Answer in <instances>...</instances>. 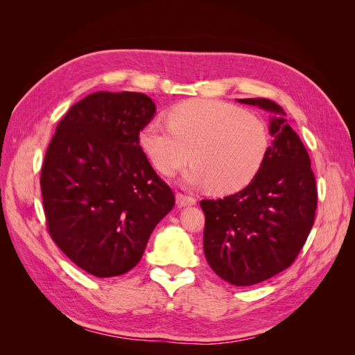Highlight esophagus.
<instances>
[{
    "label": "esophagus",
    "mask_w": 355,
    "mask_h": 355,
    "mask_svg": "<svg viewBox=\"0 0 355 355\" xmlns=\"http://www.w3.org/2000/svg\"><path fill=\"white\" fill-rule=\"evenodd\" d=\"M176 202H178V206L185 207V206H194V204L197 202V200H196V197H189V196L180 194V192H178V194H176Z\"/></svg>",
    "instance_id": "1"
}]
</instances>
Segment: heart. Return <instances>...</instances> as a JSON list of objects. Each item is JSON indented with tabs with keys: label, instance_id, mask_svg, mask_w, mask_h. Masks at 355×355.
<instances>
[{
	"label": "heart",
	"instance_id": "heart-1",
	"mask_svg": "<svg viewBox=\"0 0 355 355\" xmlns=\"http://www.w3.org/2000/svg\"><path fill=\"white\" fill-rule=\"evenodd\" d=\"M168 125L145 124L139 146L153 166L166 176L175 175L191 159L185 176L192 185H210L216 194H231L247 187L259 173L271 139L265 123L237 105L192 99L173 106Z\"/></svg>",
	"mask_w": 355,
	"mask_h": 355
}]
</instances>
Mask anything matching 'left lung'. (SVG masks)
Here are the masks:
<instances>
[{"instance_id":"1","label":"left lung","mask_w":355,"mask_h":355,"mask_svg":"<svg viewBox=\"0 0 355 355\" xmlns=\"http://www.w3.org/2000/svg\"><path fill=\"white\" fill-rule=\"evenodd\" d=\"M272 112L270 153L256 178L234 196L201 200L204 254L234 286H253L292 265L314 225L315 176L286 112L270 99H239Z\"/></svg>"}]
</instances>
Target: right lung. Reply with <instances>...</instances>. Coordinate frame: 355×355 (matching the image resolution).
Returning <instances> with one entry per match:
<instances>
[{"label":"right lung","instance_id":"1","mask_svg":"<svg viewBox=\"0 0 355 355\" xmlns=\"http://www.w3.org/2000/svg\"><path fill=\"white\" fill-rule=\"evenodd\" d=\"M154 114L144 93L96 92L71 106L47 148L40 184L49 232L92 275L130 271L175 206L137 141Z\"/></svg>","mask_w":355,"mask_h":355}]
</instances>
